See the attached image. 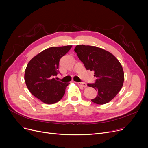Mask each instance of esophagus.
<instances>
[{"instance_id": "34e87169", "label": "esophagus", "mask_w": 148, "mask_h": 148, "mask_svg": "<svg viewBox=\"0 0 148 148\" xmlns=\"http://www.w3.org/2000/svg\"><path fill=\"white\" fill-rule=\"evenodd\" d=\"M78 85L80 86H82L83 88H86L87 87V84L86 83H84V82H79L78 83Z\"/></svg>"}]
</instances>
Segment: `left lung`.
Segmentation results:
<instances>
[{"label": "left lung", "mask_w": 148, "mask_h": 148, "mask_svg": "<svg viewBox=\"0 0 148 148\" xmlns=\"http://www.w3.org/2000/svg\"><path fill=\"white\" fill-rule=\"evenodd\" d=\"M74 51L87 70L94 71L95 83L88 86L98 91L97 97L91 99L97 104L110 102L121 89L124 73L119 60L112 53L95 46L77 45Z\"/></svg>", "instance_id": "obj_1"}]
</instances>
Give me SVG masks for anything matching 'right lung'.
Returning <instances> with one entry per match:
<instances>
[{"label": "right lung", "mask_w": 148, "mask_h": 148, "mask_svg": "<svg viewBox=\"0 0 148 148\" xmlns=\"http://www.w3.org/2000/svg\"><path fill=\"white\" fill-rule=\"evenodd\" d=\"M72 45L51 47L38 54L28 63L25 70L26 86L34 96L44 103L52 104L64 97L69 83H62L53 78L59 72L60 58Z\"/></svg>", "instance_id": "add662e5"}]
</instances>
